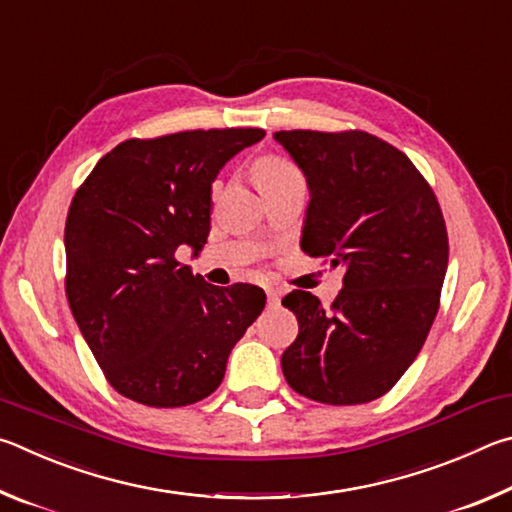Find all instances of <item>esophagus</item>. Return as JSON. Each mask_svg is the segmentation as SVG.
Instances as JSON below:
<instances>
[{"label":"esophagus","mask_w":512,"mask_h":512,"mask_svg":"<svg viewBox=\"0 0 512 512\" xmlns=\"http://www.w3.org/2000/svg\"><path fill=\"white\" fill-rule=\"evenodd\" d=\"M266 302H268V307H280V291L266 289Z\"/></svg>","instance_id":"34e87169"}]
</instances>
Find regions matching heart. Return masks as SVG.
<instances>
[{
  "mask_svg": "<svg viewBox=\"0 0 512 512\" xmlns=\"http://www.w3.org/2000/svg\"><path fill=\"white\" fill-rule=\"evenodd\" d=\"M253 178L262 194L268 192V189L282 187L287 183H296V180H302V183H305L302 171L296 167V164H293L289 158H284V155H275V153L262 155V158L253 164Z\"/></svg>",
  "mask_w": 512,
  "mask_h": 512,
  "instance_id": "b5f03b06",
  "label": "heart"
}]
</instances>
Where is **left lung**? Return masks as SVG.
<instances>
[{
	"instance_id": "8db88e82",
	"label": "left lung",
	"mask_w": 512,
	"mask_h": 512,
	"mask_svg": "<svg viewBox=\"0 0 512 512\" xmlns=\"http://www.w3.org/2000/svg\"><path fill=\"white\" fill-rule=\"evenodd\" d=\"M273 137L307 176L302 250L345 268L329 307L302 289L284 296L298 336L282 354V372L314 402H372L418 357L438 314L449 259L443 210L415 164L377 135Z\"/></svg>"
}]
</instances>
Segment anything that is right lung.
<instances>
[{
  "mask_svg": "<svg viewBox=\"0 0 512 512\" xmlns=\"http://www.w3.org/2000/svg\"><path fill=\"white\" fill-rule=\"evenodd\" d=\"M264 135L198 128L131 137L76 189L65 221L67 302L108 384L128 400L155 409L201 402L262 314V289L212 287L176 250H201L216 173Z\"/></svg>",
  "mask_w": 512,
  "mask_h": 512,
  "instance_id": "add662e5",
  "label": "right lung"
}]
</instances>
